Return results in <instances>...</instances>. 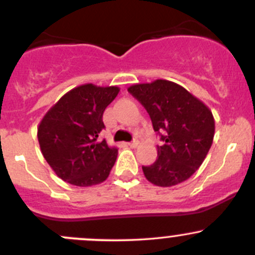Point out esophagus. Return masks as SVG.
<instances>
[{"label": "esophagus", "mask_w": 255, "mask_h": 255, "mask_svg": "<svg viewBox=\"0 0 255 255\" xmlns=\"http://www.w3.org/2000/svg\"><path fill=\"white\" fill-rule=\"evenodd\" d=\"M138 144H139V142H138V140H133V142L127 143V145L130 146V148H135V146H138Z\"/></svg>", "instance_id": "obj_1"}]
</instances>
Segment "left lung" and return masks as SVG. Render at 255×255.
<instances>
[{
    "instance_id": "left-lung-1",
    "label": "left lung",
    "mask_w": 255,
    "mask_h": 255,
    "mask_svg": "<svg viewBox=\"0 0 255 255\" xmlns=\"http://www.w3.org/2000/svg\"><path fill=\"white\" fill-rule=\"evenodd\" d=\"M128 91L145 107L153 128L160 133L158 158L142 166L149 182L170 187L196 173L206 158L215 135V118L206 105L186 89L169 80L159 79L134 84Z\"/></svg>"
}]
</instances>
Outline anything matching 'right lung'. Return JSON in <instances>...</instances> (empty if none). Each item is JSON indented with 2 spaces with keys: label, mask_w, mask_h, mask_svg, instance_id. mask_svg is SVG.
<instances>
[{
  "label": "right lung",
  "mask_w": 255,
  "mask_h": 255,
  "mask_svg": "<svg viewBox=\"0 0 255 255\" xmlns=\"http://www.w3.org/2000/svg\"><path fill=\"white\" fill-rule=\"evenodd\" d=\"M118 86L84 84L66 92L38 126V142L47 163L61 180L80 187L104 182L118 149L99 140L102 116Z\"/></svg>",
  "instance_id": "obj_1"
}]
</instances>
